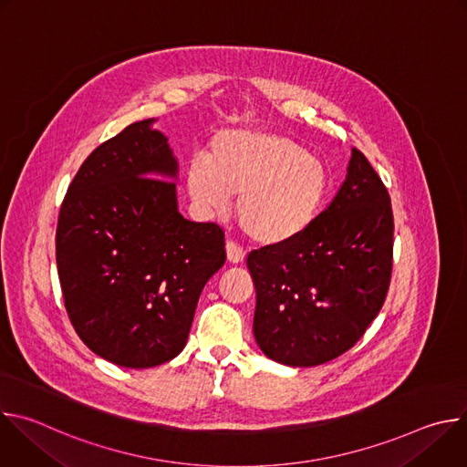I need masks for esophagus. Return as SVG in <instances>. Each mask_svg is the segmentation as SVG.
Returning a JSON list of instances; mask_svg holds the SVG:
<instances>
[{
	"instance_id": "1",
	"label": "esophagus",
	"mask_w": 467,
	"mask_h": 467,
	"mask_svg": "<svg viewBox=\"0 0 467 467\" xmlns=\"http://www.w3.org/2000/svg\"><path fill=\"white\" fill-rule=\"evenodd\" d=\"M225 251H227V260L231 264H240L245 258V251L240 245H236L234 242H227L225 244Z\"/></svg>"
}]
</instances>
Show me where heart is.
I'll list each match as a JSON object with an SVG mask.
<instances>
[{"instance_id":"obj_1","label":"heart","mask_w":467,"mask_h":467,"mask_svg":"<svg viewBox=\"0 0 467 467\" xmlns=\"http://www.w3.org/2000/svg\"><path fill=\"white\" fill-rule=\"evenodd\" d=\"M186 192L197 213L223 216L238 195L236 218L258 245L283 247L316 222L328 192L325 164L294 139L256 129H229L213 139L209 159L186 168Z\"/></svg>"}]
</instances>
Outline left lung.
<instances>
[{"instance_id": "1", "label": "left lung", "mask_w": 467, "mask_h": 467, "mask_svg": "<svg viewBox=\"0 0 467 467\" xmlns=\"http://www.w3.org/2000/svg\"><path fill=\"white\" fill-rule=\"evenodd\" d=\"M391 253L388 190L353 150L346 181L312 227L288 245L247 256L260 351L285 366L312 368L351 349L386 299Z\"/></svg>"}]
</instances>
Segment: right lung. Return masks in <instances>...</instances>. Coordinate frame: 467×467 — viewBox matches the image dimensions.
Returning a JSON list of instances; mask_svg holds the SVG:
<instances>
[{"label":"right lung","mask_w":467,"mask_h":467,"mask_svg":"<svg viewBox=\"0 0 467 467\" xmlns=\"http://www.w3.org/2000/svg\"><path fill=\"white\" fill-rule=\"evenodd\" d=\"M155 121L130 123L90 153L57 223L76 332L98 357L132 369L184 349L199 296L225 262L223 231L179 213V162Z\"/></svg>","instance_id":"right-lung-1"}]
</instances>
